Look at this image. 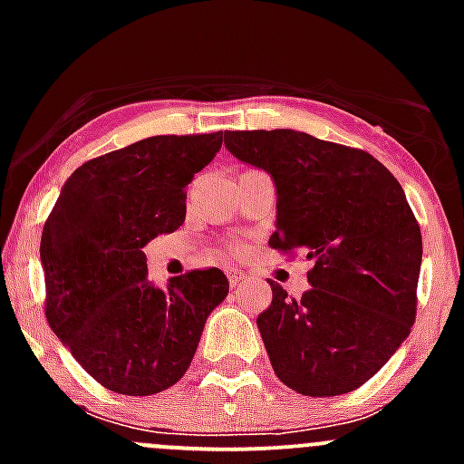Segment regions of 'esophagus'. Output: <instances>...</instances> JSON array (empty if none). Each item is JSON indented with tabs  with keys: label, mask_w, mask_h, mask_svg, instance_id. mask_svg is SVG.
Instances as JSON below:
<instances>
[{
	"label": "esophagus",
	"mask_w": 464,
	"mask_h": 464,
	"mask_svg": "<svg viewBox=\"0 0 464 464\" xmlns=\"http://www.w3.org/2000/svg\"><path fill=\"white\" fill-rule=\"evenodd\" d=\"M227 276H228V283H231V287H236V285H240L242 280L246 278V276L242 274V271H237V269H228Z\"/></svg>",
	"instance_id": "1"
}]
</instances>
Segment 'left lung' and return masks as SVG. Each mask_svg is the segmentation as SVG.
I'll return each mask as SVG.
<instances>
[{"instance_id":"1","label":"left lung","mask_w":464,"mask_h":464,"mask_svg":"<svg viewBox=\"0 0 464 464\" xmlns=\"http://www.w3.org/2000/svg\"><path fill=\"white\" fill-rule=\"evenodd\" d=\"M242 163L269 172V246L303 249L310 289L292 301L278 283L258 330L276 377L310 397L354 391L382 371L415 321L422 233L400 181L363 150L296 130L227 132Z\"/></svg>"}]
</instances>
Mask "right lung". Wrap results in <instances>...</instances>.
I'll return each instance as SVG.
<instances>
[{"mask_svg": "<svg viewBox=\"0 0 464 464\" xmlns=\"http://www.w3.org/2000/svg\"><path fill=\"white\" fill-rule=\"evenodd\" d=\"M222 148V132L150 137L82 163L44 224L46 321L110 391L154 395L195 357L204 323L227 298L224 271L148 280L143 246L186 219V186Z\"/></svg>", "mask_w": 464, "mask_h": 464, "instance_id": "obj_1", "label": "right lung"}]
</instances>
